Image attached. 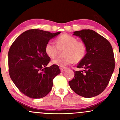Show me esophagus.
Instances as JSON below:
<instances>
[{"mask_svg":"<svg viewBox=\"0 0 120 120\" xmlns=\"http://www.w3.org/2000/svg\"><path fill=\"white\" fill-rule=\"evenodd\" d=\"M60 71H61V72L65 71L67 69V68H65V67H60Z\"/></svg>","mask_w":120,"mask_h":120,"instance_id":"34e87169","label":"esophagus"}]
</instances>
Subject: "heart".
<instances>
[{
	"label": "heart",
	"instance_id": "1",
	"mask_svg": "<svg viewBox=\"0 0 120 120\" xmlns=\"http://www.w3.org/2000/svg\"><path fill=\"white\" fill-rule=\"evenodd\" d=\"M56 43L49 41L45 47L46 55L53 59L58 54L59 50L64 49L65 56L63 58H57L52 63L61 67H65L73 64L74 61L79 62L85 57L86 53V47L82 41H78L75 37L67 34H64L57 37Z\"/></svg>",
	"mask_w": 120,
	"mask_h": 120
}]
</instances>
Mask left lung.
<instances>
[{
	"instance_id": "8db88e82",
	"label": "left lung",
	"mask_w": 120,
	"mask_h": 120,
	"mask_svg": "<svg viewBox=\"0 0 120 120\" xmlns=\"http://www.w3.org/2000/svg\"><path fill=\"white\" fill-rule=\"evenodd\" d=\"M86 47V54L74 71L69 85L77 94L85 98L98 95L105 90L115 69V57L111 43L95 31L82 30L73 33Z\"/></svg>"
}]
</instances>
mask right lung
I'll return each instance as SVG.
<instances>
[{
  "mask_svg": "<svg viewBox=\"0 0 120 120\" xmlns=\"http://www.w3.org/2000/svg\"><path fill=\"white\" fill-rule=\"evenodd\" d=\"M60 33L34 29L22 33L12 43L8 52L9 73L23 94L39 99L51 90L53 78L60 71L57 65L46 67L50 58L45 51V47Z\"/></svg>",
  "mask_w": 120,
  "mask_h": 120,
  "instance_id": "add662e5",
  "label": "right lung"
}]
</instances>
